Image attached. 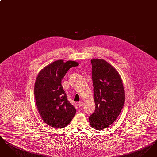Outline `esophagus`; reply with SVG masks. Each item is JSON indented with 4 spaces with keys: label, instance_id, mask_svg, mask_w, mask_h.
Returning <instances> with one entry per match:
<instances>
[{
    "label": "esophagus",
    "instance_id": "34e87169",
    "mask_svg": "<svg viewBox=\"0 0 157 157\" xmlns=\"http://www.w3.org/2000/svg\"><path fill=\"white\" fill-rule=\"evenodd\" d=\"M83 102H78V106H79V107L83 106Z\"/></svg>",
    "mask_w": 157,
    "mask_h": 157
}]
</instances>
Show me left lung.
Returning a JSON list of instances; mask_svg holds the SVG:
<instances>
[{"instance_id": "obj_1", "label": "left lung", "mask_w": 157, "mask_h": 157, "mask_svg": "<svg viewBox=\"0 0 157 157\" xmlns=\"http://www.w3.org/2000/svg\"><path fill=\"white\" fill-rule=\"evenodd\" d=\"M92 77L95 110L89 117L90 126L99 131L117 120L125 103V90L118 71L105 60L92 59Z\"/></svg>"}]
</instances>
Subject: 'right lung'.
I'll return each instance as SVG.
<instances>
[{"instance_id":"add662e5","label":"right lung","mask_w":157,"mask_h":157,"mask_svg":"<svg viewBox=\"0 0 157 157\" xmlns=\"http://www.w3.org/2000/svg\"><path fill=\"white\" fill-rule=\"evenodd\" d=\"M78 65L75 61L58 60L37 75L34 87L36 104L41 118L50 127H67L75 116L76 109L67 101L61 83L68 70Z\"/></svg>"}]
</instances>
